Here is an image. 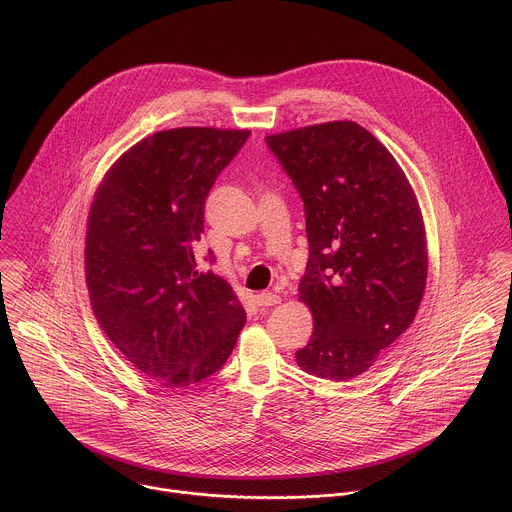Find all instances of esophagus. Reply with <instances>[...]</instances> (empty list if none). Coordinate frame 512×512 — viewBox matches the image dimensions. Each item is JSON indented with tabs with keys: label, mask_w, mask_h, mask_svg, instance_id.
Masks as SVG:
<instances>
[{
	"label": "esophagus",
	"mask_w": 512,
	"mask_h": 512,
	"mask_svg": "<svg viewBox=\"0 0 512 512\" xmlns=\"http://www.w3.org/2000/svg\"><path fill=\"white\" fill-rule=\"evenodd\" d=\"M255 299H257V305H261V307H269V305H277L281 299H279V295L277 293H271V291H261V293H257L255 295Z\"/></svg>",
	"instance_id": "34e87169"
}]
</instances>
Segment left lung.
<instances>
[{
  "label": "left lung",
  "mask_w": 512,
  "mask_h": 512,
  "mask_svg": "<svg viewBox=\"0 0 512 512\" xmlns=\"http://www.w3.org/2000/svg\"><path fill=\"white\" fill-rule=\"evenodd\" d=\"M305 209L309 257L299 297L313 311L297 366L346 382L414 321L428 275L414 191L388 148L339 120L265 136Z\"/></svg>",
  "instance_id": "1"
}]
</instances>
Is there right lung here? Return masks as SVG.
<instances>
[{
  "instance_id": "obj_1",
  "label": "right lung",
  "mask_w": 512,
  "mask_h": 512,
  "mask_svg": "<svg viewBox=\"0 0 512 512\" xmlns=\"http://www.w3.org/2000/svg\"><path fill=\"white\" fill-rule=\"evenodd\" d=\"M249 130L173 128L134 144L108 170L86 233L92 311L136 370L187 388L231 356L245 309L231 285L201 271L205 203ZM215 263L209 249L207 259Z\"/></svg>"
}]
</instances>
